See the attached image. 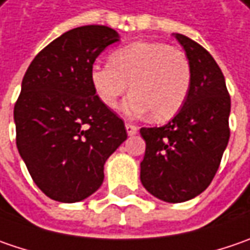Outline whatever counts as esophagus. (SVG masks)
Returning <instances> with one entry per match:
<instances>
[{
    "instance_id": "esophagus-1",
    "label": "esophagus",
    "mask_w": 250,
    "mask_h": 250,
    "mask_svg": "<svg viewBox=\"0 0 250 250\" xmlns=\"http://www.w3.org/2000/svg\"><path fill=\"white\" fill-rule=\"evenodd\" d=\"M125 130H127V134L128 136H134V134H137V131H138V127L131 125V123H125Z\"/></svg>"
}]
</instances>
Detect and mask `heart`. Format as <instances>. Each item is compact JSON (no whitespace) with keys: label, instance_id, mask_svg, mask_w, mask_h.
<instances>
[{"label":"heart","instance_id":"obj_1","mask_svg":"<svg viewBox=\"0 0 250 250\" xmlns=\"http://www.w3.org/2000/svg\"><path fill=\"white\" fill-rule=\"evenodd\" d=\"M89 80L101 102L114 107L130 89L123 109L131 116L151 113L167 122L179 113L189 96L191 68L179 50L161 42H134L114 50L109 62H95Z\"/></svg>","mask_w":250,"mask_h":250}]
</instances>
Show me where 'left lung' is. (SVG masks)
<instances>
[{
    "instance_id": "left-lung-1",
    "label": "left lung",
    "mask_w": 250,
    "mask_h": 250,
    "mask_svg": "<svg viewBox=\"0 0 250 250\" xmlns=\"http://www.w3.org/2000/svg\"><path fill=\"white\" fill-rule=\"evenodd\" d=\"M175 38L191 68L189 96L168 125L140 130L146 141L140 179L167 203L188 201L208 188L228 146L231 112L223 71L211 54L188 36Z\"/></svg>"
}]
</instances>
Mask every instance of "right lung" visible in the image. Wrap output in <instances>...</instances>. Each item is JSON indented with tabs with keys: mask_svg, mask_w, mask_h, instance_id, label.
Here are the masks:
<instances>
[{
	"mask_svg": "<svg viewBox=\"0 0 250 250\" xmlns=\"http://www.w3.org/2000/svg\"><path fill=\"white\" fill-rule=\"evenodd\" d=\"M119 33L88 25L53 40L30 62L14 107L17 146L47 197L75 203L104 182V165L127 138L123 120L95 93L89 70Z\"/></svg>",
	"mask_w": 250,
	"mask_h": 250,
	"instance_id": "1",
	"label": "right lung"
}]
</instances>
